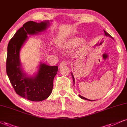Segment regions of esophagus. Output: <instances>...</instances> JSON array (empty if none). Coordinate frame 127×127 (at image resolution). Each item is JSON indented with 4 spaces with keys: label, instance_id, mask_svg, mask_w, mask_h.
I'll list each match as a JSON object with an SVG mask.
<instances>
[{
    "label": "esophagus",
    "instance_id": "obj_1",
    "mask_svg": "<svg viewBox=\"0 0 127 127\" xmlns=\"http://www.w3.org/2000/svg\"><path fill=\"white\" fill-rule=\"evenodd\" d=\"M67 62L66 61H62V62H61L60 64H59V66L61 67L62 66H65V65H67Z\"/></svg>",
    "mask_w": 127,
    "mask_h": 127
}]
</instances>
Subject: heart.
Wrapping results in <instances>:
<instances>
[{"label": "heart", "instance_id": "b5f03b06", "mask_svg": "<svg viewBox=\"0 0 127 127\" xmlns=\"http://www.w3.org/2000/svg\"><path fill=\"white\" fill-rule=\"evenodd\" d=\"M79 45L81 46V49H83L85 47L86 43L81 37L76 36L72 37L67 41L61 43L59 45V46L62 49H73Z\"/></svg>", "mask_w": 127, "mask_h": 127}]
</instances>
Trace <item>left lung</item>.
I'll return each mask as SVG.
<instances>
[{
    "mask_svg": "<svg viewBox=\"0 0 127 127\" xmlns=\"http://www.w3.org/2000/svg\"><path fill=\"white\" fill-rule=\"evenodd\" d=\"M104 33H105V35L106 36H109V37H111V36L110 35H109V33H108L106 32V31H104ZM113 39V38H112ZM72 78H73V84H74V83H75V79H74V77H73V74L72 73ZM79 96L80 97V98H82V99H86V100H88V101H91V100H90V99H87V98H85V97H84V96H81L80 95H79Z\"/></svg>",
    "mask_w": 127,
    "mask_h": 127,
    "instance_id": "1",
    "label": "left lung"
}]
</instances>
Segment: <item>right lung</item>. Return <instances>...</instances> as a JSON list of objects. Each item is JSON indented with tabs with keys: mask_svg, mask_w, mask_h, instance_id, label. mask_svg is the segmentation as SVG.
<instances>
[{
	"mask_svg": "<svg viewBox=\"0 0 127 127\" xmlns=\"http://www.w3.org/2000/svg\"><path fill=\"white\" fill-rule=\"evenodd\" d=\"M48 23V21L27 22L15 33L7 46L6 73L16 93L29 101H41L48 98L52 91L58 67L40 64L35 77H26L20 67L19 52L28 35L45 30Z\"/></svg>",
	"mask_w": 127,
	"mask_h": 127,
	"instance_id": "obj_1",
	"label": "right lung"
}]
</instances>
